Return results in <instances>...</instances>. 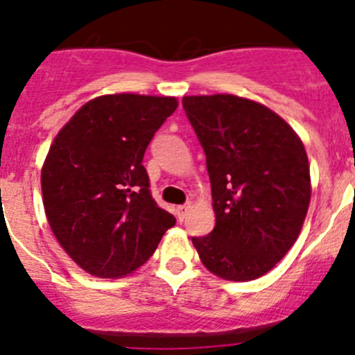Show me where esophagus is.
<instances>
[{"instance_id":"1","label":"esophagus","mask_w":355,"mask_h":355,"mask_svg":"<svg viewBox=\"0 0 355 355\" xmlns=\"http://www.w3.org/2000/svg\"><path fill=\"white\" fill-rule=\"evenodd\" d=\"M189 205H180V207H177V217L178 220H184L185 215H187V210H189Z\"/></svg>"}]
</instances>
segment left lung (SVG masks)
<instances>
[{
  "instance_id": "1",
  "label": "left lung",
  "mask_w": 355,
  "mask_h": 355,
  "mask_svg": "<svg viewBox=\"0 0 355 355\" xmlns=\"http://www.w3.org/2000/svg\"><path fill=\"white\" fill-rule=\"evenodd\" d=\"M207 155L215 227L193 236L201 263L234 282L263 277L293 247L310 205L303 141L264 105L233 94L184 96Z\"/></svg>"
}]
</instances>
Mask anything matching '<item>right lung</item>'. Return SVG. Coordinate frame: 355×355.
<instances>
[{"label":"right lung","mask_w":355,"mask_h":355,"mask_svg":"<svg viewBox=\"0 0 355 355\" xmlns=\"http://www.w3.org/2000/svg\"><path fill=\"white\" fill-rule=\"evenodd\" d=\"M177 107L168 96H99L51 145L42 168L43 207L61 247L87 273H131L177 223L152 198L141 164L155 131Z\"/></svg>","instance_id":"add662e5"}]
</instances>
